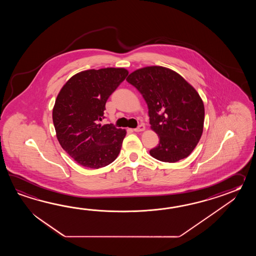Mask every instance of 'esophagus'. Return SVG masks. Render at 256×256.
<instances>
[{
    "label": "esophagus",
    "instance_id": "34e87169",
    "mask_svg": "<svg viewBox=\"0 0 256 256\" xmlns=\"http://www.w3.org/2000/svg\"><path fill=\"white\" fill-rule=\"evenodd\" d=\"M144 129H146V126H144V124H140V126H138L137 128L134 129V130L136 132H142V130H144Z\"/></svg>",
    "mask_w": 256,
    "mask_h": 256
}]
</instances>
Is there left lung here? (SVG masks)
Instances as JSON below:
<instances>
[{
	"mask_svg": "<svg viewBox=\"0 0 256 256\" xmlns=\"http://www.w3.org/2000/svg\"><path fill=\"white\" fill-rule=\"evenodd\" d=\"M126 80L146 102L151 129L159 137L150 154L168 163L188 158L204 126V104L196 90L176 71L159 66L134 71Z\"/></svg>",
	"mask_w": 256,
	"mask_h": 256,
	"instance_id": "obj_1",
	"label": "left lung"
}]
</instances>
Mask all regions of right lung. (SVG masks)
Here are the masks:
<instances>
[{
    "mask_svg": "<svg viewBox=\"0 0 256 256\" xmlns=\"http://www.w3.org/2000/svg\"><path fill=\"white\" fill-rule=\"evenodd\" d=\"M128 73L124 68L82 71L60 90L52 114L56 138L82 166L104 168L120 152L126 130L100 122L107 100Z\"/></svg>",
    "mask_w": 256,
    "mask_h": 256,
    "instance_id": "add662e5",
    "label": "right lung"
}]
</instances>
